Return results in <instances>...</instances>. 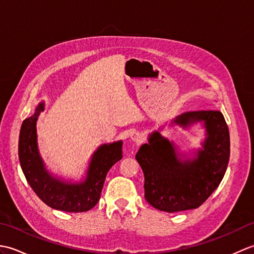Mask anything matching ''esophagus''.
Listing matches in <instances>:
<instances>
[{
  "mask_svg": "<svg viewBox=\"0 0 254 254\" xmlns=\"http://www.w3.org/2000/svg\"><path fill=\"white\" fill-rule=\"evenodd\" d=\"M131 139H132L133 142H135L136 144H139V143L143 141V135H142L141 133H138V132H134V133H132Z\"/></svg>",
  "mask_w": 254,
  "mask_h": 254,
  "instance_id": "esophagus-1",
  "label": "esophagus"
}]
</instances>
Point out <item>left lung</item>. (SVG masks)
Listing matches in <instances>:
<instances>
[{"label":"left lung","mask_w":254,"mask_h":254,"mask_svg":"<svg viewBox=\"0 0 254 254\" xmlns=\"http://www.w3.org/2000/svg\"><path fill=\"white\" fill-rule=\"evenodd\" d=\"M197 121H204L207 137L195 159H178L174 144L157 131L138 149L145 199L155 208L168 213L197 208L223 180L230 154L227 123L217 110L188 111L174 122L186 127Z\"/></svg>","instance_id":"1"}]
</instances>
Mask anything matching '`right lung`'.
<instances>
[{
	"mask_svg": "<svg viewBox=\"0 0 254 254\" xmlns=\"http://www.w3.org/2000/svg\"><path fill=\"white\" fill-rule=\"evenodd\" d=\"M42 110L44 104H39L35 115L25 119L20 127L18 158L26 180L48 206L69 213L87 212L98 203L108 171L122 158V142L101 145L96 150L83 182L60 181L47 171L38 152L36 122Z\"/></svg>",
	"mask_w": 254,
	"mask_h": 254,
	"instance_id": "right-lung-1",
	"label": "right lung"
}]
</instances>
